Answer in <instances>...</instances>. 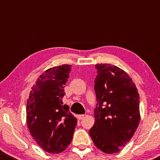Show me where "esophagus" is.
Returning <instances> with one entry per match:
<instances>
[{
	"label": "esophagus",
	"instance_id": "1",
	"mask_svg": "<svg viewBox=\"0 0 160 160\" xmlns=\"http://www.w3.org/2000/svg\"><path fill=\"white\" fill-rule=\"evenodd\" d=\"M77 117H78V119H82L84 117V115H83V114H80V115H78Z\"/></svg>",
	"mask_w": 160,
	"mask_h": 160
}]
</instances>
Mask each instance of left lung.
Masks as SVG:
<instances>
[{
	"label": "left lung",
	"instance_id": "left-lung-1",
	"mask_svg": "<svg viewBox=\"0 0 160 160\" xmlns=\"http://www.w3.org/2000/svg\"><path fill=\"white\" fill-rule=\"evenodd\" d=\"M95 91L98 103L95 124L89 131L93 143L106 154L119 152L132 138L141 115L139 94L124 70L111 64H97Z\"/></svg>",
	"mask_w": 160,
	"mask_h": 160
}]
</instances>
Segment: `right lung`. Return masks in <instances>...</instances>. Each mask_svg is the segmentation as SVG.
Wrapping results in <instances>:
<instances>
[{
	"label": "right lung",
	"mask_w": 160,
	"mask_h": 160,
	"mask_svg": "<svg viewBox=\"0 0 160 160\" xmlns=\"http://www.w3.org/2000/svg\"><path fill=\"white\" fill-rule=\"evenodd\" d=\"M71 68V65L65 64L47 69L36 80L28 99V128L38 145L48 153L63 152L71 143L77 124L62 100Z\"/></svg>",
	"instance_id": "obj_1"
}]
</instances>
